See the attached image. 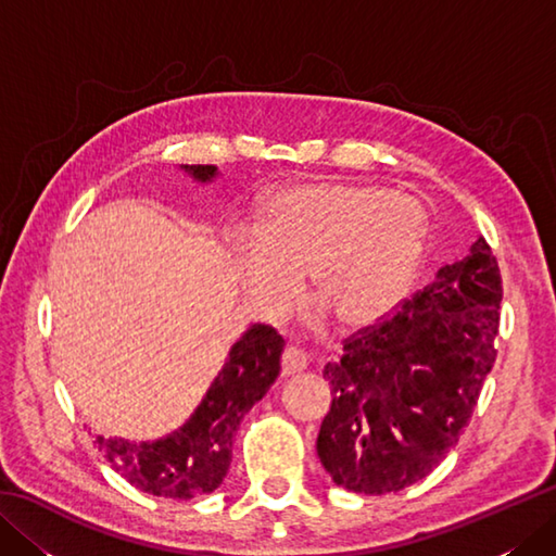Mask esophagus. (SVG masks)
I'll return each instance as SVG.
<instances>
[{
    "instance_id": "obj_1",
    "label": "esophagus",
    "mask_w": 556,
    "mask_h": 556,
    "mask_svg": "<svg viewBox=\"0 0 556 556\" xmlns=\"http://www.w3.org/2000/svg\"><path fill=\"white\" fill-rule=\"evenodd\" d=\"M308 368V356L296 346H287L285 353H281V375L291 377V375H299Z\"/></svg>"
}]
</instances>
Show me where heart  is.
Listing matches in <instances>:
<instances>
[{
  "label": "heart",
  "mask_w": 556,
  "mask_h": 556,
  "mask_svg": "<svg viewBox=\"0 0 556 556\" xmlns=\"http://www.w3.org/2000/svg\"><path fill=\"white\" fill-rule=\"evenodd\" d=\"M236 248L241 287L271 311L305 289L341 327H363L406 299L428 243L418 200L380 188L317 181L281 188Z\"/></svg>",
  "instance_id": "heart-1"
}]
</instances>
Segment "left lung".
<instances>
[{"mask_svg": "<svg viewBox=\"0 0 556 556\" xmlns=\"http://www.w3.org/2000/svg\"><path fill=\"white\" fill-rule=\"evenodd\" d=\"M500 301V265L480 236L394 315L346 339L341 361L325 365L334 396L317 434L337 485L399 492L440 466L497 356Z\"/></svg>", "mask_w": 556, "mask_h": 556, "instance_id": "left-lung-1", "label": "left lung"}]
</instances>
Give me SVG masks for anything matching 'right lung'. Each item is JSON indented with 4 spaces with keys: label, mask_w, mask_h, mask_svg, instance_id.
I'll use <instances>...</instances> for the list:
<instances>
[{
    "label": "right lung",
    "mask_w": 556,
    "mask_h": 556,
    "mask_svg": "<svg viewBox=\"0 0 556 556\" xmlns=\"http://www.w3.org/2000/svg\"><path fill=\"white\" fill-rule=\"evenodd\" d=\"M198 184L215 181V164H181ZM285 339L269 325H253L229 349L222 370L181 428L155 442H131L98 434L110 466L140 492L164 500H193L215 492L227 478L233 437L279 375Z\"/></svg>",
    "instance_id": "obj_1"
}]
</instances>
